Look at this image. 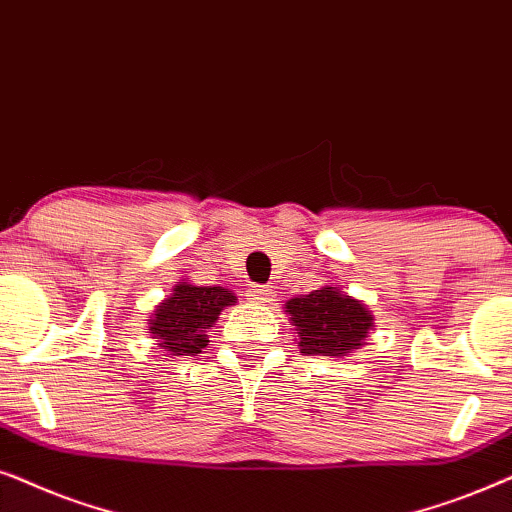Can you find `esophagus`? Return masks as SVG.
<instances>
[{"mask_svg": "<svg viewBox=\"0 0 512 512\" xmlns=\"http://www.w3.org/2000/svg\"><path fill=\"white\" fill-rule=\"evenodd\" d=\"M248 297L257 304H271L274 302V288L271 285H252L248 290Z\"/></svg>", "mask_w": 512, "mask_h": 512, "instance_id": "obj_1", "label": "esophagus"}]
</instances>
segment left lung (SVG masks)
I'll return each instance as SVG.
<instances>
[{"label":"left lung","mask_w":512,"mask_h":512,"mask_svg":"<svg viewBox=\"0 0 512 512\" xmlns=\"http://www.w3.org/2000/svg\"><path fill=\"white\" fill-rule=\"evenodd\" d=\"M285 309L295 320L304 356H344L363 346L372 327L370 311L330 285L290 299Z\"/></svg>","instance_id":"8db88e82"}]
</instances>
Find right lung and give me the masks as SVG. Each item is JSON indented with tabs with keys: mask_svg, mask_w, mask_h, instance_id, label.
Segmentation results:
<instances>
[{
	"mask_svg": "<svg viewBox=\"0 0 512 512\" xmlns=\"http://www.w3.org/2000/svg\"><path fill=\"white\" fill-rule=\"evenodd\" d=\"M236 297L224 288H201L180 283L166 302L154 311L152 335L170 356H194L208 346L206 332L220 318L224 306L234 304Z\"/></svg>",
	"mask_w": 512,
	"mask_h": 512,
	"instance_id": "right-lung-1",
	"label": "right lung"
}]
</instances>
